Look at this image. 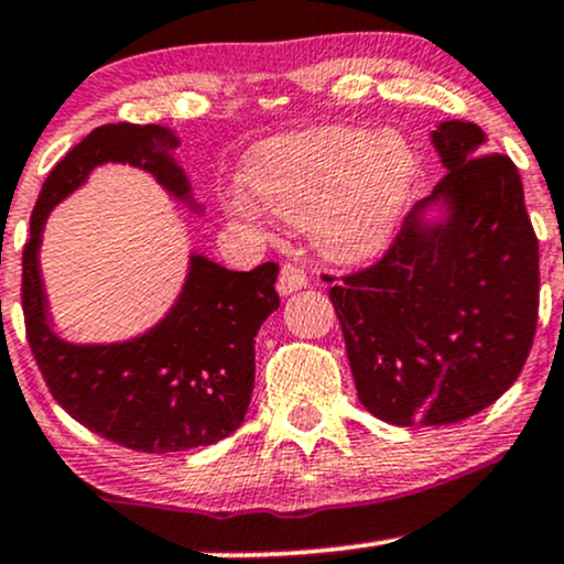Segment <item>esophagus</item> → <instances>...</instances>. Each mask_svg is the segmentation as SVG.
<instances>
[{"label":"esophagus","instance_id":"obj_1","mask_svg":"<svg viewBox=\"0 0 564 564\" xmlns=\"http://www.w3.org/2000/svg\"><path fill=\"white\" fill-rule=\"evenodd\" d=\"M306 271L301 269V265L295 263H282L280 269V280H276V290H280L282 295H290L295 293V290L306 288Z\"/></svg>","mask_w":564,"mask_h":564}]
</instances>
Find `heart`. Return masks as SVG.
I'll return each instance as SVG.
<instances>
[{
	"label": "heart",
	"mask_w": 564,
	"mask_h": 564,
	"mask_svg": "<svg viewBox=\"0 0 564 564\" xmlns=\"http://www.w3.org/2000/svg\"><path fill=\"white\" fill-rule=\"evenodd\" d=\"M416 174V155L395 131L317 129L265 144L250 185L271 215L312 223L319 250L341 263L373 258L390 241ZM236 223L256 226L260 207L236 187L226 198Z\"/></svg>",
	"instance_id": "heart-1"
}]
</instances>
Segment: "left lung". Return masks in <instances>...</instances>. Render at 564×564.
Returning <instances> with one entry per match:
<instances>
[{
	"label": "left lung",
	"mask_w": 564,
	"mask_h": 564,
	"mask_svg": "<svg viewBox=\"0 0 564 564\" xmlns=\"http://www.w3.org/2000/svg\"><path fill=\"white\" fill-rule=\"evenodd\" d=\"M484 142L476 123H441V183L377 263L328 290L357 398L390 425L438 427L478 414L517 381L535 338L541 274L522 177L508 155L484 153ZM435 200L447 217L427 227L421 212Z\"/></svg>",
	"instance_id": "obj_1"
}]
</instances>
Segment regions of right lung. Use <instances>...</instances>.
Returning a JSON list of instances; mask_svg holds the SVG:
<instances>
[{"label": "right lung", "instance_id": "add662e5", "mask_svg": "<svg viewBox=\"0 0 564 564\" xmlns=\"http://www.w3.org/2000/svg\"><path fill=\"white\" fill-rule=\"evenodd\" d=\"M163 126L107 123L69 150L42 183L23 245L21 304L26 338L47 390L72 420L134 452L166 454L209 446L245 422L256 384V336L280 306L276 263L228 271L193 256L183 295L144 336L80 347L47 325L40 280V236L47 212L101 163H131L177 198H191Z\"/></svg>", "mask_w": 564, "mask_h": 564}]
</instances>
